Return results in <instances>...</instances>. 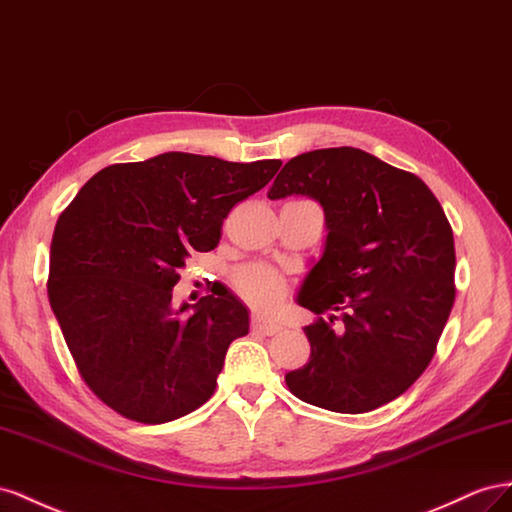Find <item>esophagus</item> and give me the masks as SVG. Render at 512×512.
<instances>
[{
	"mask_svg": "<svg viewBox=\"0 0 512 512\" xmlns=\"http://www.w3.org/2000/svg\"><path fill=\"white\" fill-rule=\"evenodd\" d=\"M251 326H253V330H255V332L268 334V337H272V334H276V332H281V330H283L279 324H274V321H270V319H266V317H261V315H255V317H253Z\"/></svg>",
	"mask_w": 512,
	"mask_h": 512,
	"instance_id": "esophagus-1",
	"label": "esophagus"
}]
</instances>
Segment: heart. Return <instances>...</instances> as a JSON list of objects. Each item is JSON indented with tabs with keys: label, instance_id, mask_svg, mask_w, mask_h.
Instances as JSON below:
<instances>
[{
	"label": "heart",
	"instance_id": "obj_1",
	"mask_svg": "<svg viewBox=\"0 0 512 512\" xmlns=\"http://www.w3.org/2000/svg\"><path fill=\"white\" fill-rule=\"evenodd\" d=\"M233 285H236L238 294L244 300L261 306V309H272V306H276L285 298L287 291L283 276L264 264L242 268L233 276Z\"/></svg>",
	"mask_w": 512,
	"mask_h": 512
}]
</instances>
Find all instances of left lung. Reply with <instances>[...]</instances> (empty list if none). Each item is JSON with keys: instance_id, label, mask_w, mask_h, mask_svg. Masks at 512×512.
I'll list each match as a JSON object with an SVG mask.
<instances>
[{"instance_id": "1", "label": "left lung", "mask_w": 512, "mask_h": 512, "mask_svg": "<svg viewBox=\"0 0 512 512\" xmlns=\"http://www.w3.org/2000/svg\"><path fill=\"white\" fill-rule=\"evenodd\" d=\"M289 195L324 206L326 251L298 302L332 315L304 328L311 360L285 375L287 388L330 412L377 410L401 397L435 356L457 294L452 227L418 175L358 148L291 158L268 197Z\"/></svg>"}]
</instances>
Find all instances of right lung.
Listing matches in <instances>:
<instances>
[{"label":"right lung","instance_id":"1","mask_svg":"<svg viewBox=\"0 0 512 512\" xmlns=\"http://www.w3.org/2000/svg\"><path fill=\"white\" fill-rule=\"evenodd\" d=\"M279 167L186 152L109 165L57 218L51 309L81 379L113 412L160 425L212 397L229 343L248 334L246 306L223 287L188 313L171 304L173 285Z\"/></svg>","mask_w":512,"mask_h":512}]
</instances>
